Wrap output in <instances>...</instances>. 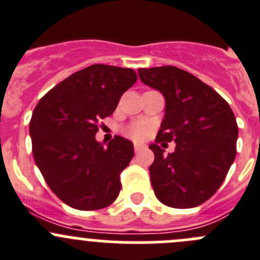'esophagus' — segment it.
Returning a JSON list of instances; mask_svg holds the SVG:
<instances>
[{
    "instance_id": "1",
    "label": "esophagus",
    "mask_w": 260,
    "mask_h": 260,
    "mask_svg": "<svg viewBox=\"0 0 260 260\" xmlns=\"http://www.w3.org/2000/svg\"><path fill=\"white\" fill-rule=\"evenodd\" d=\"M144 145L143 144H139V143H135L134 144V150H135V153H139V152H142L143 149H144Z\"/></svg>"
}]
</instances>
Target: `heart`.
<instances>
[{
  "label": "heart",
  "instance_id": "obj_1",
  "mask_svg": "<svg viewBox=\"0 0 260 260\" xmlns=\"http://www.w3.org/2000/svg\"><path fill=\"white\" fill-rule=\"evenodd\" d=\"M126 135L134 140H142L147 138L148 127L143 123H134V125L128 126L127 130H126Z\"/></svg>",
  "mask_w": 260,
  "mask_h": 260
}]
</instances>
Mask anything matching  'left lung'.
I'll list each match as a JSON object with an SVG mask.
<instances>
[{
  "mask_svg": "<svg viewBox=\"0 0 260 260\" xmlns=\"http://www.w3.org/2000/svg\"><path fill=\"white\" fill-rule=\"evenodd\" d=\"M145 85L165 97L150 182L157 199L172 208H194L218 190L236 157L239 135L229 103L197 76L175 66L139 69ZM175 141L166 156L158 142Z\"/></svg>",
  "mask_w": 260,
  "mask_h": 260,
  "instance_id": "1",
  "label": "left lung"
}]
</instances>
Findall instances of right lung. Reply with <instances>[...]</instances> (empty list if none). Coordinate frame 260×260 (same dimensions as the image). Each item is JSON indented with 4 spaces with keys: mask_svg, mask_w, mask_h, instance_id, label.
I'll return each instance as SVG.
<instances>
[{
    "mask_svg": "<svg viewBox=\"0 0 260 260\" xmlns=\"http://www.w3.org/2000/svg\"><path fill=\"white\" fill-rule=\"evenodd\" d=\"M137 79L133 69L88 66L52 88L34 108L29 125L34 160L71 208H106L118 197L120 174L134 157V145L115 137L103 147L95 134L98 121L112 115Z\"/></svg>",
    "mask_w": 260,
    "mask_h": 260,
    "instance_id": "1",
    "label": "right lung"
}]
</instances>
